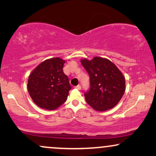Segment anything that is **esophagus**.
Segmentation results:
<instances>
[{
    "label": "esophagus",
    "instance_id": "esophagus-1",
    "mask_svg": "<svg viewBox=\"0 0 156 156\" xmlns=\"http://www.w3.org/2000/svg\"><path fill=\"white\" fill-rule=\"evenodd\" d=\"M75 88H76V89H78V90H80V89H81V85H80V84L77 85V86L75 87Z\"/></svg>",
    "mask_w": 156,
    "mask_h": 156
}]
</instances>
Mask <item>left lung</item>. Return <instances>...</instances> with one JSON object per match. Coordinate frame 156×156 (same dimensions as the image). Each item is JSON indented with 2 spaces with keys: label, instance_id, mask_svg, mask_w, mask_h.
I'll return each instance as SVG.
<instances>
[{
  "label": "left lung",
  "instance_id": "8db88e82",
  "mask_svg": "<svg viewBox=\"0 0 156 156\" xmlns=\"http://www.w3.org/2000/svg\"><path fill=\"white\" fill-rule=\"evenodd\" d=\"M81 64L90 78V89L84 94L87 104L99 112L114 108L125 92L122 72L112 61L104 57H94L91 60L82 59Z\"/></svg>",
  "mask_w": 156,
  "mask_h": 156
}]
</instances>
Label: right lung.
Returning <instances> with one entry per match:
<instances>
[{"label":"right lung","mask_w":156,"mask_h":156,"mask_svg":"<svg viewBox=\"0 0 156 156\" xmlns=\"http://www.w3.org/2000/svg\"><path fill=\"white\" fill-rule=\"evenodd\" d=\"M65 62L59 57L48 59L30 74L27 89L31 99L39 107L55 110L67 100L71 85L63 72Z\"/></svg>","instance_id":"1"}]
</instances>
